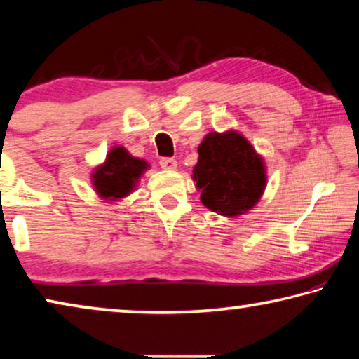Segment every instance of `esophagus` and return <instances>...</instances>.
Wrapping results in <instances>:
<instances>
[{"label": "esophagus", "instance_id": "1", "mask_svg": "<svg viewBox=\"0 0 359 359\" xmlns=\"http://www.w3.org/2000/svg\"><path fill=\"white\" fill-rule=\"evenodd\" d=\"M160 166L166 171H174V169H177V161L174 158H161Z\"/></svg>", "mask_w": 359, "mask_h": 359}]
</instances>
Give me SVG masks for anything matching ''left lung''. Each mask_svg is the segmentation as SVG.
Wrapping results in <instances>:
<instances>
[{
	"mask_svg": "<svg viewBox=\"0 0 359 359\" xmlns=\"http://www.w3.org/2000/svg\"><path fill=\"white\" fill-rule=\"evenodd\" d=\"M198 155L193 180L201 190V203L212 212L238 217L263 196L264 161L241 133H209L199 144Z\"/></svg>",
	"mask_w": 359,
	"mask_h": 359,
	"instance_id": "8db88e82",
	"label": "left lung"
}]
</instances>
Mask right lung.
I'll return each mask as SVG.
<instances>
[{
	"mask_svg": "<svg viewBox=\"0 0 359 359\" xmlns=\"http://www.w3.org/2000/svg\"><path fill=\"white\" fill-rule=\"evenodd\" d=\"M147 168L149 165L141 158H135L125 147L117 145L109 151L106 161L95 168L92 174L95 191L102 199L118 201L135 190Z\"/></svg>",
	"mask_w": 359,
	"mask_h": 359,
	"instance_id": "add662e5",
	"label": "right lung"
}]
</instances>
